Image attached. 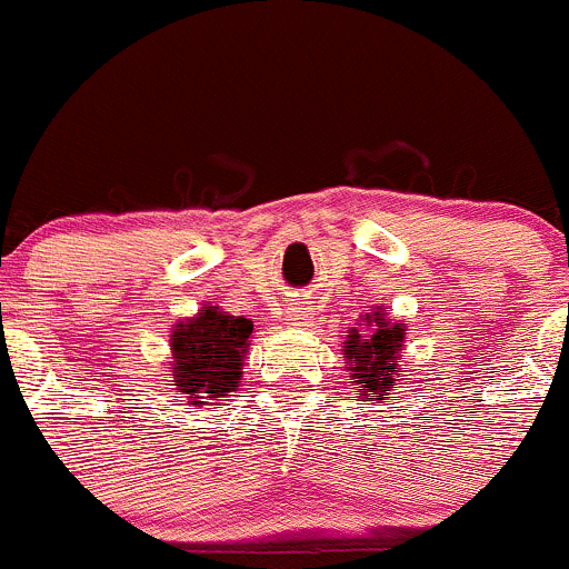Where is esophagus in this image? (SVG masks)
Segmentation results:
<instances>
[{"instance_id":"esophagus-1","label":"esophagus","mask_w":569,"mask_h":569,"mask_svg":"<svg viewBox=\"0 0 569 569\" xmlns=\"http://www.w3.org/2000/svg\"><path fill=\"white\" fill-rule=\"evenodd\" d=\"M287 318H290L296 326H303V323H309V318H312V309H309L303 301H298L287 309Z\"/></svg>"}]
</instances>
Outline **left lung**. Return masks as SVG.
Here are the masks:
<instances>
[{"mask_svg":"<svg viewBox=\"0 0 569 569\" xmlns=\"http://www.w3.org/2000/svg\"><path fill=\"white\" fill-rule=\"evenodd\" d=\"M368 326H373V335L362 337L357 329L348 335L346 348L348 357L353 362L351 376L357 379L359 387H365L368 396H373L376 401H385L387 390L396 385V376H401V370L396 368V359L401 353V342L407 329L403 326H390V320H385V315L376 312L373 318H365Z\"/></svg>","mask_w":569,"mask_h":569,"instance_id":"1","label":"left lung"}]
</instances>
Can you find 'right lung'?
I'll use <instances>...</instances> for the list:
<instances>
[{
  "label": "right lung",
  "instance_id": "add662e5",
  "mask_svg": "<svg viewBox=\"0 0 569 569\" xmlns=\"http://www.w3.org/2000/svg\"><path fill=\"white\" fill-rule=\"evenodd\" d=\"M251 331L254 323L249 318L223 315L218 307H204L199 318L179 323L171 335L177 396L193 407H207L234 390Z\"/></svg>",
  "mask_w": 569,
  "mask_h": 569
}]
</instances>
